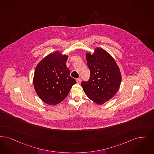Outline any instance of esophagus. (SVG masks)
I'll return each mask as SVG.
<instances>
[{
    "mask_svg": "<svg viewBox=\"0 0 154 154\" xmlns=\"http://www.w3.org/2000/svg\"><path fill=\"white\" fill-rule=\"evenodd\" d=\"M76 81H77V84H80V83H81V79H80V78L77 79L76 80Z\"/></svg>",
    "mask_w": 154,
    "mask_h": 154,
    "instance_id": "1",
    "label": "esophagus"
}]
</instances>
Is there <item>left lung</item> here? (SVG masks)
<instances>
[{"instance_id":"1","label":"left lung","mask_w":154,"mask_h":154,"mask_svg":"<svg viewBox=\"0 0 154 154\" xmlns=\"http://www.w3.org/2000/svg\"><path fill=\"white\" fill-rule=\"evenodd\" d=\"M91 75L88 81H82L87 96L93 102L103 104L117 93L122 82L120 69L113 57L104 49L97 48L93 54L86 53Z\"/></svg>"}]
</instances>
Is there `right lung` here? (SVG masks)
<instances>
[{"instance_id": "obj_1", "label": "right lung", "mask_w": 154, "mask_h": 154, "mask_svg": "<svg viewBox=\"0 0 154 154\" xmlns=\"http://www.w3.org/2000/svg\"><path fill=\"white\" fill-rule=\"evenodd\" d=\"M68 56L54 51L38 63L33 78L35 91L44 103L55 105L68 96L76 81L70 75Z\"/></svg>"}]
</instances>
